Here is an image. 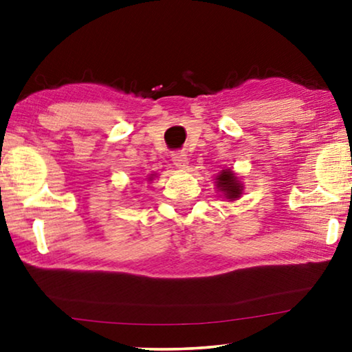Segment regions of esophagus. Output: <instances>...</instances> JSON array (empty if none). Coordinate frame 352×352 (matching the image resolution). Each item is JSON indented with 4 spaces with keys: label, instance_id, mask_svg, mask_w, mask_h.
<instances>
[{
    "label": "esophagus",
    "instance_id": "1",
    "mask_svg": "<svg viewBox=\"0 0 352 352\" xmlns=\"http://www.w3.org/2000/svg\"><path fill=\"white\" fill-rule=\"evenodd\" d=\"M171 160H173V163H175L177 168H186L187 163H189V157H187L186 152L177 151V152H175L171 155Z\"/></svg>",
    "mask_w": 352,
    "mask_h": 352
}]
</instances>
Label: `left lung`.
Returning <instances> with one entry per match:
<instances>
[{"label": "left lung", "instance_id": "8db88e82", "mask_svg": "<svg viewBox=\"0 0 352 352\" xmlns=\"http://www.w3.org/2000/svg\"><path fill=\"white\" fill-rule=\"evenodd\" d=\"M218 179H219L218 186L226 192V195H228L229 199H237V197L240 195V192H242V186H240L237 179H235L234 173L232 171L221 173V176L218 177Z\"/></svg>", "mask_w": 352, "mask_h": 352}]
</instances>
